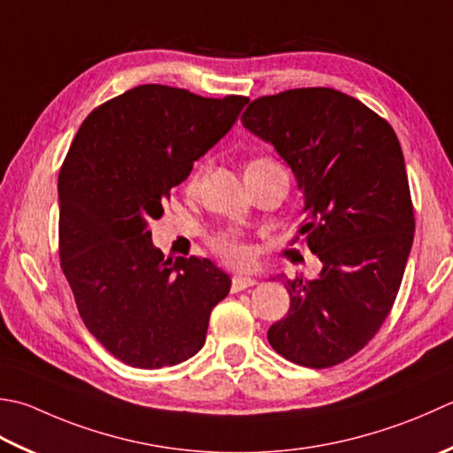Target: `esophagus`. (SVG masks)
<instances>
[{"instance_id": "34e87169", "label": "esophagus", "mask_w": 453, "mask_h": 453, "mask_svg": "<svg viewBox=\"0 0 453 453\" xmlns=\"http://www.w3.org/2000/svg\"><path fill=\"white\" fill-rule=\"evenodd\" d=\"M257 285V280L251 277H242V274H237V277L232 279V292H239V290H245Z\"/></svg>"}]
</instances>
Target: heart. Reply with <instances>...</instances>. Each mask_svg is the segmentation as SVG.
Instances as JSON below:
<instances>
[{
  "instance_id": "obj_1",
  "label": "heart",
  "mask_w": 453,
  "mask_h": 453,
  "mask_svg": "<svg viewBox=\"0 0 453 453\" xmlns=\"http://www.w3.org/2000/svg\"><path fill=\"white\" fill-rule=\"evenodd\" d=\"M274 161H271V158H255V161L250 163V166H257V165H271ZM247 166V168H250ZM203 168H206V165H198L194 171L190 173L188 176V182H186V186H188L190 190L196 188V186L200 184L202 180V174H203ZM214 247L216 251L224 257V259L232 261V263H247V259H250V251H247V247L242 245L237 242V239L234 235H218L214 239Z\"/></svg>"
}]
</instances>
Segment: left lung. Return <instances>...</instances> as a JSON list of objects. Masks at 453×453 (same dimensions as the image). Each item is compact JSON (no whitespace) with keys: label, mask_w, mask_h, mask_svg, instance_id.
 Returning a JSON list of instances; mask_svg holds the SVG:
<instances>
[{"label":"left lung","mask_w":453,"mask_h":453,"mask_svg":"<svg viewBox=\"0 0 453 453\" xmlns=\"http://www.w3.org/2000/svg\"><path fill=\"white\" fill-rule=\"evenodd\" d=\"M242 123L295 173L300 234L322 261L312 280L280 277L290 308L269 343L296 365L334 367L373 340L401 288L414 239L401 143L387 119L334 88L257 97Z\"/></svg>","instance_id":"1"}]
</instances>
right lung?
<instances>
[{"label":"right lung","instance_id":"obj_1","mask_svg":"<svg viewBox=\"0 0 453 453\" xmlns=\"http://www.w3.org/2000/svg\"><path fill=\"white\" fill-rule=\"evenodd\" d=\"M247 102L137 86L88 115L62 163V273L88 330L131 367L161 369L196 356L211 310L232 287L210 259L165 257L149 226Z\"/></svg>","mask_w":453,"mask_h":453}]
</instances>
